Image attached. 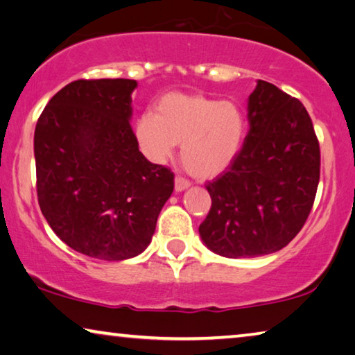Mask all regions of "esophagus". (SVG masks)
<instances>
[{
    "label": "esophagus",
    "mask_w": 355,
    "mask_h": 355,
    "mask_svg": "<svg viewBox=\"0 0 355 355\" xmlns=\"http://www.w3.org/2000/svg\"><path fill=\"white\" fill-rule=\"evenodd\" d=\"M189 185L190 182L182 176H176V179H174V190H176V192H182V190L187 189Z\"/></svg>",
    "instance_id": "obj_1"
}]
</instances>
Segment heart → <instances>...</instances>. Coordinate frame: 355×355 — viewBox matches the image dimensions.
Segmentation results:
<instances>
[{
  "instance_id": "heart-1",
  "label": "heart",
  "mask_w": 355,
  "mask_h": 355,
  "mask_svg": "<svg viewBox=\"0 0 355 355\" xmlns=\"http://www.w3.org/2000/svg\"><path fill=\"white\" fill-rule=\"evenodd\" d=\"M135 135L150 162H165L181 144L185 170L196 178H214L236 159L246 136V117L233 101L173 92L160 98L157 114H141Z\"/></svg>"
}]
</instances>
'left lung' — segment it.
Masks as SVG:
<instances>
[{"instance_id": "8db88e82", "label": "left lung", "mask_w": 355, "mask_h": 355, "mask_svg": "<svg viewBox=\"0 0 355 355\" xmlns=\"http://www.w3.org/2000/svg\"><path fill=\"white\" fill-rule=\"evenodd\" d=\"M248 111L236 159L206 184L212 205L200 225L206 246L228 259L287 246L313 209L320 178L319 139L302 101L259 80Z\"/></svg>"}]
</instances>
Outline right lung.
<instances>
[{
    "label": "right lung",
    "instance_id": "1",
    "mask_svg": "<svg viewBox=\"0 0 355 355\" xmlns=\"http://www.w3.org/2000/svg\"><path fill=\"white\" fill-rule=\"evenodd\" d=\"M133 79H79L57 92L35 130L42 216L71 249L100 260L143 252L174 189L170 168L139 152Z\"/></svg>",
    "mask_w": 355,
    "mask_h": 355
}]
</instances>
